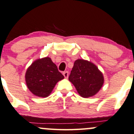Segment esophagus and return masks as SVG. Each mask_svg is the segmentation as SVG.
Here are the masks:
<instances>
[{"label":"esophagus","mask_w":134,"mask_h":134,"mask_svg":"<svg viewBox=\"0 0 134 134\" xmlns=\"http://www.w3.org/2000/svg\"><path fill=\"white\" fill-rule=\"evenodd\" d=\"M63 75H64V77H65V79H67V77L69 76V72L68 71H65V72H63Z\"/></svg>","instance_id":"1"}]
</instances>
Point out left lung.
Here are the masks:
<instances>
[{"label":"left lung","instance_id":"left-lung-1","mask_svg":"<svg viewBox=\"0 0 134 134\" xmlns=\"http://www.w3.org/2000/svg\"><path fill=\"white\" fill-rule=\"evenodd\" d=\"M77 92L81 97L88 98L100 91L104 82L103 74L94 64L83 59H77L69 77Z\"/></svg>","mask_w":134,"mask_h":134}]
</instances>
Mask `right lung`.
I'll return each instance as SVG.
<instances>
[{
  "instance_id": "add662e5",
  "label": "right lung",
  "mask_w": 134,
  "mask_h": 134,
  "mask_svg": "<svg viewBox=\"0 0 134 134\" xmlns=\"http://www.w3.org/2000/svg\"><path fill=\"white\" fill-rule=\"evenodd\" d=\"M64 78L57 65L48 57L34 61L25 73L27 87L34 95L40 97L49 96L56 83Z\"/></svg>"
}]
</instances>
